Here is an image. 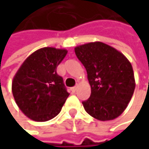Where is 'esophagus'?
I'll return each instance as SVG.
<instances>
[{
    "label": "esophagus",
    "mask_w": 149,
    "mask_h": 149,
    "mask_svg": "<svg viewBox=\"0 0 149 149\" xmlns=\"http://www.w3.org/2000/svg\"><path fill=\"white\" fill-rule=\"evenodd\" d=\"M77 86H75V87L71 88V91H72V92H75V91H77Z\"/></svg>",
    "instance_id": "obj_1"
}]
</instances>
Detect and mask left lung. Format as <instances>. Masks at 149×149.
<instances>
[{"label":"left lung","mask_w":149,"mask_h":149,"mask_svg":"<svg viewBox=\"0 0 149 149\" xmlns=\"http://www.w3.org/2000/svg\"><path fill=\"white\" fill-rule=\"evenodd\" d=\"M86 69L91 97L82 104L85 111L100 121L118 117L127 108L135 88L131 63L119 51L96 41L75 47Z\"/></svg>","instance_id":"obj_1"}]
</instances>
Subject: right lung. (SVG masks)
Returning a JSON list of instances; mask_svg holds the SVG:
<instances>
[{
    "label": "right lung",
    "mask_w": 149,
    "mask_h": 149,
    "mask_svg": "<svg viewBox=\"0 0 149 149\" xmlns=\"http://www.w3.org/2000/svg\"><path fill=\"white\" fill-rule=\"evenodd\" d=\"M67 50L40 48L22 63L12 82L15 103L28 118L46 122L55 117L69 97L57 67Z\"/></svg>",
    "instance_id": "add662e5"
}]
</instances>
